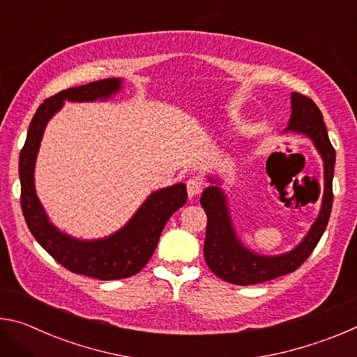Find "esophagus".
I'll return each mask as SVG.
<instances>
[{
	"label": "esophagus",
	"mask_w": 357,
	"mask_h": 357,
	"mask_svg": "<svg viewBox=\"0 0 357 357\" xmlns=\"http://www.w3.org/2000/svg\"><path fill=\"white\" fill-rule=\"evenodd\" d=\"M185 187H187V193H189V197H197V195H200V193L203 192L204 184H203L202 179L190 178L189 181H187Z\"/></svg>",
	"instance_id": "1"
}]
</instances>
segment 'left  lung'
<instances>
[{
	"label": "left lung",
	"instance_id": "1",
	"mask_svg": "<svg viewBox=\"0 0 357 357\" xmlns=\"http://www.w3.org/2000/svg\"><path fill=\"white\" fill-rule=\"evenodd\" d=\"M291 118L287 130L301 132L310 137L324 162V195L323 206L317 222L304 241L294 250L279 257L257 255L236 239L233 225L229 222L225 195L219 187L211 185L203 192L200 203L206 213V238H204V259L213 273L234 285H255L277 277L294 273L299 266L312 255L313 249L321 239L328 227L334 193H332V178H334L335 149L329 142L328 129L315 102L304 94H291Z\"/></svg>",
	"mask_w": 357,
	"mask_h": 357
}]
</instances>
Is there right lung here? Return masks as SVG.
Masks as SVG:
<instances>
[{
	"label": "right lung",
	"mask_w": 357,
	"mask_h": 357,
	"mask_svg": "<svg viewBox=\"0 0 357 357\" xmlns=\"http://www.w3.org/2000/svg\"><path fill=\"white\" fill-rule=\"evenodd\" d=\"M121 86L119 78L98 80L83 86L69 88L52 96L40 104L29 124L26 142L20 151L19 174L22 184L20 204L26 225L36 241L70 273L94 277L99 280H116L130 277L146 266L159 243L168 219L183 208L187 200L184 184H174L157 190L132 220L113 236L99 241H78L68 236L48 222L44 208L34 190V164L44 129L63 102H88L107 98Z\"/></svg>",
	"instance_id": "add662e5"
}]
</instances>
